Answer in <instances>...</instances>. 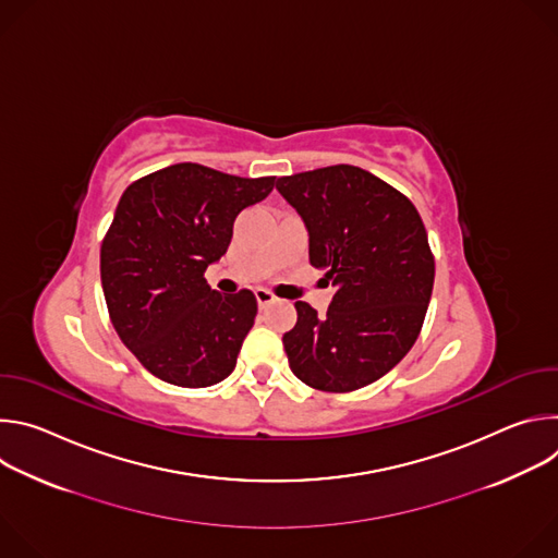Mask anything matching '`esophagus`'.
I'll return each mask as SVG.
<instances>
[{
    "label": "esophagus",
    "mask_w": 558,
    "mask_h": 558,
    "mask_svg": "<svg viewBox=\"0 0 558 558\" xmlns=\"http://www.w3.org/2000/svg\"><path fill=\"white\" fill-rule=\"evenodd\" d=\"M256 300H258L260 306H267V304H271L276 300V295L271 291H267V289H256Z\"/></svg>",
    "instance_id": "34e87169"
}]
</instances>
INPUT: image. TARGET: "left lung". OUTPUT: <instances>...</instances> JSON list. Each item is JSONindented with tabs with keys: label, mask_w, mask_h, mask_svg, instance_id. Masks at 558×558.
Wrapping results in <instances>:
<instances>
[{
	"label": "left lung",
	"mask_w": 558,
	"mask_h": 558,
	"mask_svg": "<svg viewBox=\"0 0 558 558\" xmlns=\"http://www.w3.org/2000/svg\"><path fill=\"white\" fill-rule=\"evenodd\" d=\"M276 190L304 220L311 265L336 287L327 315L295 302L289 366L317 390L368 386L422 331L435 282L426 227L404 194L355 166L282 177Z\"/></svg>",
	"instance_id": "1"
}]
</instances>
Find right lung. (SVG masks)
I'll return each mask as SVG.
<instances>
[{
    "label": "right lung",
    "mask_w": 558,
    "mask_h": 558,
    "mask_svg": "<svg viewBox=\"0 0 558 558\" xmlns=\"http://www.w3.org/2000/svg\"><path fill=\"white\" fill-rule=\"evenodd\" d=\"M276 177L241 179L177 163L134 181L101 245V284L121 342L158 379L183 388L222 381L258 313L250 289L222 295L205 280Z\"/></svg>",
    "instance_id": "right-lung-1"
}]
</instances>
